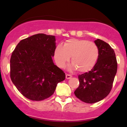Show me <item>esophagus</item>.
<instances>
[{
  "label": "esophagus",
  "instance_id": "1",
  "mask_svg": "<svg viewBox=\"0 0 127 127\" xmlns=\"http://www.w3.org/2000/svg\"><path fill=\"white\" fill-rule=\"evenodd\" d=\"M72 77V75H70V74H66V78L67 79H69Z\"/></svg>",
  "mask_w": 127,
  "mask_h": 127
}]
</instances>
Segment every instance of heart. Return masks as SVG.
<instances>
[{
  "label": "heart",
  "mask_w": 127,
  "mask_h": 127,
  "mask_svg": "<svg viewBox=\"0 0 127 127\" xmlns=\"http://www.w3.org/2000/svg\"><path fill=\"white\" fill-rule=\"evenodd\" d=\"M72 69L80 72H87L94 67L99 58V49L92 42L84 39H71L63 44L58 45L54 52V59L57 66L63 67L69 60Z\"/></svg>",
  "instance_id": "1"
}]
</instances>
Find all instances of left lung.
<instances>
[{
  "label": "left lung",
  "mask_w": 127,
  "mask_h": 127,
  "mask_svg": "<svg viewBox=\"0 0 127 127\" xmlns=\"http://www.w3.org/2000/svg\"><path fill=\"white\" fill-rule=\"evenodd\" d=\"M94 42L99 49L98 61L91 71L78 76L80 84L74 92L77 98L90 104L108 95L117 70L116 54L111 46L98 39Z\"/></svg>",
  "instance_id": "8db88e82"
}]
</instances>
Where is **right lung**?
<instances>
[{
  "label": "right lung",
  "instance_id": "obj_1",
  "mask_svg": "<svg viewBox=\"0 0 127 127\" xmlns=\"http://www.w3.org/2000/svg\"><path fill=\"white\" fill-rule=\"evenodd\" d=\"M55 35L37 34L20 41L10 59V77L26 98L41 101L53 94L64 72L55 65Z\"/></svg>",
  "mask_w": 127,
  "mask_h": 127
}]
</instances>
